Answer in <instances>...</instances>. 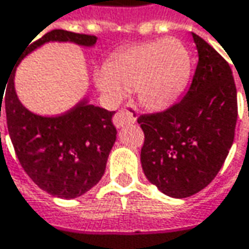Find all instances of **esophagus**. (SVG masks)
I'll return each instance as SVG.
<instances>
[{
	"instance_id": "34e87169",
	"label": "esophagus",
	"mask_w": 249,
	"mask_h": 249,
	"mask_svg": "<svg viewBox=\"0 0 249 249\" xmlns=\"http://www.w3.org/2000/svg\"><path fill=\"white\" fill-rule=\"evenodd\" d=\"M137 117H138V110L135 106L132 104H128L126 107H124L121 111H118L115 115H114V125L117 128H124L126 125L134 124L137 121Z\"/></svg>"
}]
</instances>
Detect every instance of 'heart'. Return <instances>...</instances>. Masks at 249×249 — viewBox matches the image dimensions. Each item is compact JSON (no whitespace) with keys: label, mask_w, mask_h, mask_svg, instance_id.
I'll list each match as a JSON object with an SVG mask.
<instances>
[{"label":"heart","mask_w":249,"mask_h":249,"mask_svg":"<svg viewBox=\"0 0 249 249\" xmlns=\"http://www.w3.org/2000/svg\"><path fill=\"white\" fill-rule=\"evenodd\" d=\"M189 77V52L180 40L166 37L117 52L108 66L95 71L94 81L97 89L115 103L121 101L128 90L137 89L146 110L162 111L179 98Z\"/></svg>","instance_id":"b5f03b06"}]
</instances>
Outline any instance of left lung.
<instances>
[{
  "label": "left lung",
  "instance_id": "1",
  "mask_svg": "<svg viewBox=\"0 0 249 249\" xmlns=\"http://www.w3.org/2000/svg\"><path fill=\"white\" fill-rule=\"evenodd\" d=\"M192 36L198 62L187 93L166 111L138 118L145 134L143 173L175 198L196 195L217 176L234 142L238 115L231 67L204 39Z\"/></svg>",
  "mask_w": 249,
  "mask_h": 249
}]
</instances>
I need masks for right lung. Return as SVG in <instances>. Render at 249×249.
Segmentation results:
<instances>
[{"label":"right lung","instance_id":"right-lung-1","mask_svg":"<svg viewBox=\"0 0 249 249\" xmlns=\"http://www.w3.org/2000/svg\"><path fill=\"white\" fill-rule=\"evenodd\" d=\"M32 40L25 46L23 56L19 54L15 69L29 53L45 43L70 42L93 48L97 36L53 29L34 43ZM15 69L7 80V90L0 91V117L4 110L19 163L28 176L52 196L79 197L94 187L106 172L108 155L117 139V129L112 124L115 112L95 107L84 97L65 114L56 117L35 114L17 95ZM2 102L4 107H0Z\"/></svg>","mask_w":249,"mask_h":249}]
</instances>
